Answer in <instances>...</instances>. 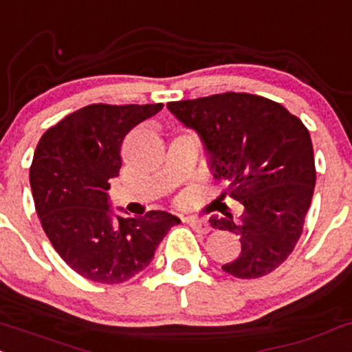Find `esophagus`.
Returning <instances> with one entry per match:
<instances>
[{
    "label": "esophagus",
    "instance_id": "1",
    "mask_svg": "<svg viewBox=\"0 0 352 352\" xmlns=\"http://www.w3.org/2000/svg\"><path fill=\"white\" fill-rule=\"evenodd\" d=\"M187 223L192 227V229H195L197 232H202V234H207L208 230H210V226H208L207 220L204 219H197V217H188L187 219Z\"/></svg>",
    "mask_w": 352,
    "mask_h": 352
}]
</instances>
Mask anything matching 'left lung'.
Wrapping results in <instances>:
<instances>
[{
  "instance_id": "obj_1",
  "label": "left lung",
  "mask_w": 352,
  "mask_h": 352,
  "mask_svg": "<svg viewBox=\"0 0 352 352\" xmlns=\"http://www.w3.org/2000/svg\"><path fill=\"white\" fill-rule=\"evenodd\" d=\"M167 108L200 137L212 175L229 182L223 195L244 206L241 217H210L212 227L241 237V254L222 269L239 279L272 272L294 250L314 194V150L304 123L280 103L234 91Z\"/></svg>"
}]
</instances>
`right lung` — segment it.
Instances as JSON below:
<instances>
[{
    "mask_svg": "<svg viewBox=\"0 0 352 352\" xmlns=\"http://www.w3.org/2000/svg\"><path fill=\"white\" fill-rule=\"evenodd\" d=\"M164 108L88 105L48 129L30 168L34 207L60 257L85 279L120 284L140 274L180 219L165 210L123 217L110 206L125 135Z\"/></svg>",
    "mask_w": 352,
    "mask_h": 352,
    "instance_id": "obj_1",
    "label": "right lung"
}]
</instances>
